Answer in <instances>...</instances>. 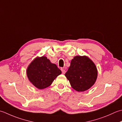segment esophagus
Wrapping results in <instances>:
<instances>
[{
    "label": "esophagus",
    "instance_id": "esophagus-1",
    "mask_svg": "<svg viewBox=\"0 0 122 122\" xmlns=\"http://www.w3.org/2000/svg\"><path fill=\"white\" fill-rule=\"evenodd\" d=\"M61 72H62V73H63V74H65V73H66V71L65 70V69H64V68H61Z\"/></svg>",
    "mask_w": 122,
    "mask_h": 122
}]
</instances>
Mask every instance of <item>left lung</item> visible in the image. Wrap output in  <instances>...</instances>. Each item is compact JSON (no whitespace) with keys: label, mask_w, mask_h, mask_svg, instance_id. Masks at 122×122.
<instances>
[{"label":"left lung","mask_w":122,"mask_h":122,"mask_svg":"<svg viewBox=\"0 0 122 122\" xmlns=\"http://www.w3.org/2000/svg\"><path fill=\"white\" fill-rule=\"evenodd\" d=\"M65 75L73 88L77 92H84L95 83L97 70L95 64L88 57L76 56L71 61Z\"/></svg>","instance_id":"1"}]
</instances>
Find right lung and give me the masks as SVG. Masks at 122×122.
Returning a JSON list of instances; mask_svg holds the SVG:
<instances>
[{
    "label": "right lung",
    "mask_w": 122,
    "mask_h": 122,
    "mask_svg": "<svg viewBox=\"0 0 122 122\" xmlns=\"http://www.w3.org/2000/svg\"><path fill=\"white\" fill-rule=\"evenodd\" d=\"M61 73L56 65L51 63L45 56L36 58L27 69V75L29 81L39 89L50 86Z\"/></svg>",
    "instance_id": "add662e5"
}]
</instances>
